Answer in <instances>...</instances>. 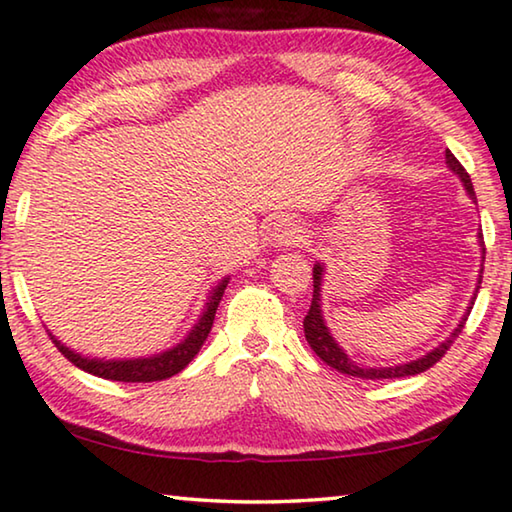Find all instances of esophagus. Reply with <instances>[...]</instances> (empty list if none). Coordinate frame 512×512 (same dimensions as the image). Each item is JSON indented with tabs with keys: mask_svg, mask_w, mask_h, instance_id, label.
<instances>
[{
	"mask_svg": "<svg viewBox=\"0 0 512 512\" xmlns=\"http://www.w3.org/2000/svg\"><path fill=\"white\" fill-rule=\"evenodd\" d=\"M271 243L276 248H283V246H297L301 241V227L294 222L292 218H287V215H280L271 222Z\"/></svg>",
	"mask_w": 512,
	"mask_h": 512,
	"instance_id": "1",
	"label": "esophagus"
}]
</instances>
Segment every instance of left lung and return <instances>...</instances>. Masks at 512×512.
<instances>
[{
	"label": "left lung",
	"mask_w": 512,
	"mask_h": 512,
	"mask_svg": "<svg viewBox=\"0 0 512 512\" xmlns=\"http://www.w3.org/2000/svg\"><path fill=\"white\" fill-rule=\"evenodd\" d=\"M445 164H448V169L455 174L459 181H462L464 190L469 197L475 201V192H473V183H471V176L466 174V169L462 164L457 162V157L450 153V150H445ZM478 243H480V250H482V262H485V241H482V232L478 234ZM482 266V264H480ZM322 283H325V264L318 262L313 266V301H311V308H308V315L304 320V334H306V341L311 345L315 355H318L322 362L331 369H336L338 373H348V376H355V378H364V380H383V378H406V376H417V373L427 371L434 366L436 362H441V357L448 352V348L455 341L459 331L464 329V322L469 318L471 308H473V301H475V294H478V287L482 283V269L478 273V283H475V292L471 297V304L466 306V313L464 318L459 320V325L450 331V336L445 338L443 343H438L434 350L427 352V355L413 359V362H406V364H394V366H364V364H357L355 359H352L348 352H345L341 345L334 336H331V331L325 322V315H322Z\"/></svg>",
	"instance_id": "left-lung-1"
}]
</instances>
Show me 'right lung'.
<instances>
[{
	"mask_svg": "<svg viewBox=\"0 0 512 512\" xmlns=\"http://www.w3.org/2000/svg\"><path fill=\"white\" fill-rule=\"evenodd\" d=\"M227 283H229V276L222 278L220 283L208 292V299L204 308H201V315L192 325V329L187 331L183 341L171 345L167 350L157 352V355L129 357V359L85 357L81 352L67 348L62 341H57L50 331L48 334L57 345V350H60L71 364H76L78 369H83L85 373H92V376L97 378L120 380V383H153V380H167L171 376H176V373H181L185 366L192 362L201 345H204V341L208 338V331L213 327L215 311H218L222 294L227 290Z\"/></svg>",
	"mask_w": 512,
	"mask_h": 512,
	"instance_id": "1",
	"label": "right lung"
}]
</instances>
